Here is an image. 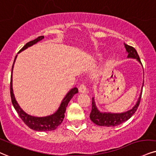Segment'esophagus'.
<instances>
[{"label":"esophagus","instance_id":"1","mask_svg":"<svg viewBox=\"0 0 156 156\" xmlns=\"http://www.w3.org/2000/svg\"><path fill=\"white\" fill-rule=\"evenodd\" d=\"M79 91H80V93H83L87 92V87H86L85 84L83 83V82H82V83L80 85V87H79Z\"/></svg>","mask_w":156,"mask_h":156}]
</instances>
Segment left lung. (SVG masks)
Segmentation results:
<instances>
[{
  "mask_svg": "<svg viewBox=\"0 0 156 156\" xmlns=\"http://www.w3.org/2000/svg\"><path fill=\"white\" fill-rule=\"evenodd\" d=\"M125 48L128 53V58H136L139 62L141 63L139 55H138L137 51L134 49V48L132 46L124 44ZM144 84V83H143ZM142 93H140L139 99L134 106L132 109L129 110L126 112L120 113H103L101 112L96 107L95 103L94 101V98L92 100V110L90 114V120L95 124L99 126H116L118 125L122 124L128 119L131 118L132 115L136 112L137 110V108L139 106L140 100H141Z\"/></svg>",
  "mask_w": 156,
  "mask_h": 156,
  "instance_id": "obj_1",
  "label": "left lung"
}]
</instances>
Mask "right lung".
<instances>
[{
	"label": "right lung",
	"instance_id": "obj_1",
	"mask_svg": "<svg viewBox=\"0 0 156 156\" xmlns=\"http://www.w3.org/2000/svg\"><path fill=\"white\" fill-rule=\"evenodd\" d=\"M44 38V36H40L35 40H32V41L29 42L25 45L24 47L22 48L19 53L21 51H24V50L27 49L28 47L33 45L34 44L37 43V42L40 41ZM16 57L14 58V61H13L12 69H11V83H10V93H11V102L12 104L14 107L15 110L16 111L17 113L19 114V117L22 119V120L24 122V123L27 126H29L32 129L35 130V131H40V132H44V131H52L56 129L58 126L62 123L63 119L65 116V112H66V109L68 103L70 101V100L72 98V97L75 94L78 93V89L76 87L72 88L66 95L65 96L64 98L63 99L62 102H61L60 106H59L58 109L55 113L53 114L50 115L48 116L44 117H35L28 115L21 108L18 103L15 99L14 95H13V87H12V72H13V64H14L15 60H16Z\"/></svg>",
	"mask_w": 156,
	"mask_h": 156
}]
</instances>
